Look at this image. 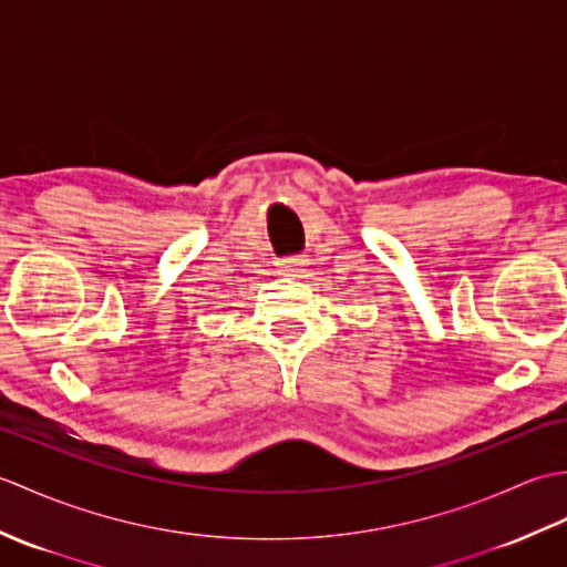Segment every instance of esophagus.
<instances>
[{"mask_svg": "<svg viewBox=\"0 0 567 567\" xmlns=\"http://www.w3.org/2000/svg\"><path fill=\"white\" fill-rule=\"evenodd\" d=\"M307 260L305 258H287V260H280V272L282 275H297L299 270H305Z\"/></svg>", "mask_w": 567, "mask_h": 567, "instance_id": "obj_1", "label": "esophagus"}]
</instances>
